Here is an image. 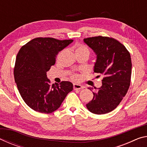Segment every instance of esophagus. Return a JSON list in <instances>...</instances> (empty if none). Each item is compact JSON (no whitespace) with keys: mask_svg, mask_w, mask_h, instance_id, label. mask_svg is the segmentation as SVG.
I'll list each match as a JSON object with an SVG mask.
<instances>
[{"mask_svg":"<svg viewBox=\"0 0 147 147\" xmlns=\"http://www.w3.org/2000/svg\"><path fill=\"white\" fill-rule=\"evenodd\" d=\"M73 88L74 90H77V89H82L84 88V87L80 85V84H73Z\"/></svg>","mask_w":147,"mask_h":147,"instance_id":"esophagus-1","label":"esophagus"}]
</instances>
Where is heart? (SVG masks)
Wrapping results in <instances>:
<instances>
[{
    "label": "heart",
    "instance_id": "obj_1",
    "mask_svg": "<svg viewBox=\"0 0 147 147\" xmlns=\"http://www.w3.org/2000/svg\"><path fill=\"white\" fill-rule=\"evenodd\" d=\"M82 52H88L89 53V49L87 47L84 45H78L76 47V53H82ZM73 78L74 80H77L78 78V76L77 75H73Z\"/></svg>",
    "mask_w": 147,
    "mask_h": 147
}]
</instances>
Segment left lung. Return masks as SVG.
Listing matches in <instances>:
<instances>
[{"label": "left lung", "instance_id": "left-lung-1", "mask_svg": "<svg viewBox=\"0 0 147 147\" xmlns=\"http://www.w3.org/2000/svg\"><path fill=\"white\" fill-rule=\"evenodd\" d=\"M84 42L96 56L93 71L104 76L102 85L95 93L93 92V98L86 107L94 114L108 113L117 107L130 87V54L123 44L113 38L92 37L84 39Z\"/></svg>", "mask_w": 147, "mask_h": 147}]
</instances>
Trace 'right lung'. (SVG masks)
<instances>
[{"mask_svg":"<svg viewBox=\"0 0 147 147\" xmlns=\"http://www.w3.org/2000/svg\"><path fill=\"white\" fill-rule=\"evenodd\" d=\"M73 42V39L38 38L19 50L14 68L15 81L23 100L34 110L54 112L73 91L70 82L51 85L47 76V72L55 64L57 54Z\"/></svg>","mask_w":147,"mask_h":147,"instance_id":"1","label":"right lung"}]
</instances>
